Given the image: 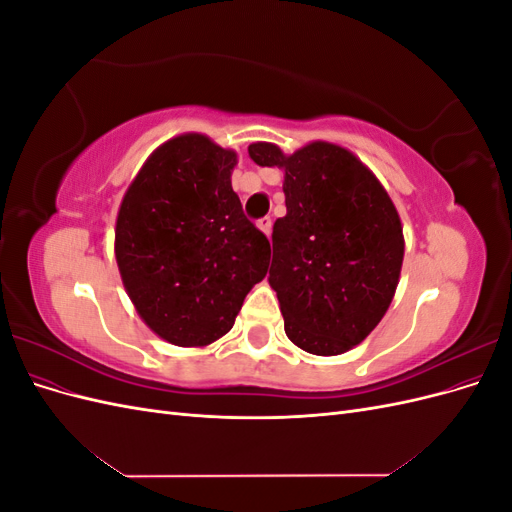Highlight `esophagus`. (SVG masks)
<instances>
[{"label":"esophagus","mask_w":512,"mask_h":512,"mask_svg":"<svg viewBox=\"0 0 512 512\" xmlns=\"http://www.w3.org/2000/svg\"><path fill=\"white\" fill-rule=\"evenodd\" d=\"M256 226L269 237V232H271V218H269V215H265V218H260V220L256 222Z\"/></svg>","instance_id":"1"}]
</instances>
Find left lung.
I'll list each match as a JSON object with an SVG mask.
<instances>
[{"mask_svg": "<svg viewBox=\"0 0 512 512\" xmlns=\"http://www.w3.org/2000/svg\"><path fill=\"white\" fill-rule=\"evenodd\" d=\"M258 166L286 170V215L273 224L269 284L284 329L305 352L361 344L389 309L404 260L401 222L380 181L350 151L312 143L294 156L254 143Z\"/></svg>", "mask_w": 512, "mask_h": 512, "instance_id": "obj_1", "label": "left lung"}]
</instances>
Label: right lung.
<instances>
[{
  "instance_id": "obj_1",
  "label": "right lung",
  "mask_w": 512,
  "mask_h": 512,
  "mask_svg": "<svg viewBox=\"0 0 512 512\" xmlns=\"http://www.w3.org/2000/svg\"><path fill=\"white\" fill-rule=\"evenodd\" d=\"M237 156L183 134L143 164L117 215L123 286L147 327L175 346L228 333L245 294L267 275L271 245L232 192Z\"/></svg>"
}]
</instances>
